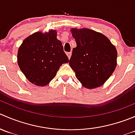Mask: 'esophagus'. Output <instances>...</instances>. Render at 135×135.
Returning <instances> with one entry per match:
<instances>
[{
    "label": "esophagus",
    "mask_w": 135,
    "mask_h": 135,
    "mask_svg": "<svg viewBox=\"0 0 135 135\" xmlns=\"http://www.w3.org/2000/svg\"><path fill=\"white\" fill-rule=\"evenodd\" d=\"M66 55H67V56H68V57H69V59H70V57H71L72 53L71 52H68V53H66Z\"/></svg>",
    "instance_id": "obj_1"
}]
</instances>
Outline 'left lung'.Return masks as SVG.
Segmentation results:
<instances>
[{"label": "left lung", "instance_id": "1", "mask_svg": "<svg viewBox=\"0 0 135 135\" xmlns=\"http://www.w3.org/2000/svg\"><path fill=\"white\" fill-rule=\"evenodd\" d=\"M70 31L76 47L73 49L69 65L76 77L88 89L101 86L116 67V48L100 32L85 28H72Z\"/></svg>", "mask_w": 135, "mask_h": 135}]
</instances>
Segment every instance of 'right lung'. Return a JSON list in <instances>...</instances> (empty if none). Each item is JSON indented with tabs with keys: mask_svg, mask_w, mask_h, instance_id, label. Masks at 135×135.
Listing matches in <instances>:
<instances>
[{
	"mask_svg": "<svg viewBox=\"0 0 135 135\" xmlns=\"http://www.w3.org/2000/svg\"><path fill=\"white\" fill-rule=\"evenodd\" d=\"M69 58L62 42L57 38V31L36 32L26 38L17 52V64L27 80L34 85L46 86L56 76Z\"/></svg>",
	"mask_w": 135,
	"mask_h": 135,
	"instance_id": "1",
	"label": "right lung"
}]
</instances>
